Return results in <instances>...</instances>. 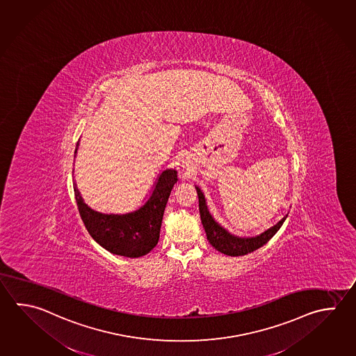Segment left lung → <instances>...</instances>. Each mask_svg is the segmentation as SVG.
<instances>
[{
  "label": "left lung",
  "instance_id": "8db88e82",
  "mask_svg": "<svg viewBox=\"0 0 356 356\" xmlns=\"http://www.w3.org/2000/svg\"><path fill=\"white\" fill-rule=\"evenodd\" d=\"M195 188H196L197 196H199L200 218H202V227L207 233V238H208L209 243L222 254L239 257V255L248 254V253H252L257 249L261 248L280 230L282 224L284 222L287 215H284L280 222H275L273 227L266 229L264 232L258 235L239 236V235L230 233L229 230L215 220L214 216L209 211L207 199H205V195L202 193V188L196 185H195Z\"/></svg>",
  "mask_w": 356,
  "mask_h": 356
}]
</instances>
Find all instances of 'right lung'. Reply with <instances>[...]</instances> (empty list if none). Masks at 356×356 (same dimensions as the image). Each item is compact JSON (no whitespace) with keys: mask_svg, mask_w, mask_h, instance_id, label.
Wrapping results in <instances>:
<instances>
[{"mask_svg":"<svg viewBox=\"0 0 356 356\" xmlns=\"http://www.w3.org/2000/svg\"><path fill=\"white\" fill-rule=\"evenodd\" d=\"M78 148L79 141L76 142L74 157ZM177 180L175 168L163 170L157 176L146 202L140 208L124 214L95 211L83 200L75 180L73 188L81 220L94 241L113 254L138 258L149 253L159 243L163 211Z\"/></svg>","mask_w":356,"mask_h":356,"instance_id":"add662e5","label":"right lung"}]
</instances>
